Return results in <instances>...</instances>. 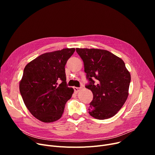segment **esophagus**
Returning <instances> with one entry per match:
<instances>
[{"instance_id": "obj_1", "label": "esophagus", "mask_w": 155, "mask_h": 155, "mask_svg": "<svg viewBox=\"0 0 155 155\" xmlns=\"http://www.w3.org/2000/svg\"><path fill=\"white\" fill-rule=\"evenodd\" d=\"M73 89H74V91L75 92H79L80 91V88H79V87H73Z\"/></svg>"}]
</instances>
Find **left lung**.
Returning a JSON list of instances; mask_svg holds the SVG:
<instances>
[{"mask_svg": "<svg viewBox=\"0 0 155 155\" xmlns=\"http://www.w3.org/2000/svg\"><path fill=\"white\" fill-rule=\"evenodd\" d=\"M82 59L84 71L94 97L88 113L97 119L115 116L126 101L131 75L123 60L107 50L76 48ZM94 80H96V83Z\"/></svg>", "mask_w": 155, "mask_h": 155, "instance_id": "8db88e82", "label": "left lung"}]
</instances>
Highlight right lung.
Returning a JSON list of instances; mask_svg holds the SVG:
<instances>
[{
    "label": "right lung",
    "instance_id": "right-lung-1",
    "mask_svg": "<svg viewBox=\"0 0 155 155\" xmlns=\"http://www.w3.org/2000/svg\"><path fill=\"white\" fill-rule=\"evenodd\" d=\"M75 48L42 54L24 69L19 91L31 114L43 123L61 118L74 90L66 82L64 67Z\"/></svg>",
    "mask_w": 155,
    "mask_h": 155
}]
</instances>
